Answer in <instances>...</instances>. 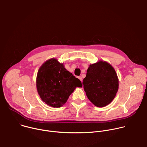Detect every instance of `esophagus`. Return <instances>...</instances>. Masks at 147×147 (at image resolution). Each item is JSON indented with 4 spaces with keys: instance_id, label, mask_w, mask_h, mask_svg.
<instances>
[{
    "instance_id": "esophagus-1",
    "label": "esophagus",
    "mask_w": 147,
    "mask_h": 147,
    "mask_svg": "<svg viewBox=\"0 0 147 147\" xmlns=\"http://www.w3.org/2000/svg\"><path fill=\"white\" fill-rule=\"evenodd\" d=\"M78 78L81 81H82V77H81V76H78Z\"/></svg>"
}]
</instances>
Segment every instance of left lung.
Returning <instances> with one entry per match:
<instances>
[{"label":"left lung","instance_id":"obj_1","mask_svg":"<svg viewBox=\"0 0 147 147\" xmlns=\"http://www.w3.org/2000/svg\"><path fill=\"white\" fill-rule=\"evenodd\" d=\"M82 85L89 100L95 106L103 107L115 97L119 81L113 67L106 61H100L90 66Z\"/></svg>","mask_w":147,"mask_h":147}]
</instances>
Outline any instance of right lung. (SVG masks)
I'll return each mask as SVG.
<instances>
[{"mask_svg": "<svg viewBox=\"0 0 147 147\" xmlns=\"http://www.w3.org/2000/svg\"><path fill=\"white\" fill-rule=\"evenodd\" d=\"M77 87H82L80 80L55 59L45 62L38 70V92L42 100L50 107H62Z\"/></svg>", "mask_w": 147, "mask_h": 147, "instance_id": "obj_1", "label": "right lung"}]
</instances>
